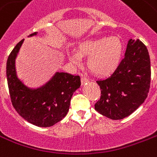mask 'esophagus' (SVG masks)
Returning <instances> with one entry per match:
<instances>
[{
    "instance_id": "1",
    "label": "esophagus",
    "mask_w": 157,
    "mask_h": 157,
    "mask_svg": "<svg viewBox=\"0 0 157 157\" xmlns=\"http://www.w3.org/2000/svg\"><path fill=\"white\" fill-rule=\"evenodd\" d=\"M88 81H89V80H88L86 77H81V85H82V86L85 85V84H86Z\"/></svg>"
}]
</instances>
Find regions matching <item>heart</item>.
<instances>
[{
	"label": "heart",
	"instance_id": "obj_1",
	"mask_svg": "<svg viewBox=\"0 0 157 157\" xmlns=\"http://www.w3.org/2000/svg\"><path fill=\"white\" fill-rule=\"evenodd\" d=\"M76 52L69 54L73 63H78L81 57L88 56V69L96 76H108L114 71L119 64L123 44L116 36L99 37L81 42L76 48Z\"/></svg>",
	"mask_w": 157,
	"mask_h": 157
}]
</instances>
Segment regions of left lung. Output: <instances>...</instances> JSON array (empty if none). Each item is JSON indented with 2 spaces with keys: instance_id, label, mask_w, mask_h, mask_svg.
Segmentation results:
<instances>
[{
  "instance_id": "8db88e82",
  "label": "left lung",
  "mask_w": 157,
  "mask_h": 157,
  "mask_svg": "<svg viewBox=\"0 0 157 157\" xmlns=\"http://www.w3.org/2000/svg\"><path fill=\"white\" fill-rule=\"evenodd\" d=\"M101 90L95 110L113 120L134 112L147 97L151 83V61L147 47L139 39H129L124 58L114 72L96 81Z\"/></svg>"
}]
</instances>
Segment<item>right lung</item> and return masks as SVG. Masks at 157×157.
Here are the masks:
<instances>
[{
    "mask_svg": "<svg viewBox=\"0 0 157 157\" xmlns=\"http://www.w3.org/2000/svg\"><path fill=\"white\" fill-rule=\"evenodd\" d=\"M37 32L29 37L36 35ZM24 39L8 57L6 77L12 105L23 118L42 128L51 127L67 113L72 94L81 86V78L67 72H56L46 84L37 89L26 86L18 78L15 58Z\"/></svg>",
    "mask_w": 157,
    "mask_h": 157,
    "instance_id": "add662e5",
    "label": "right lung"
}]
</instances>
